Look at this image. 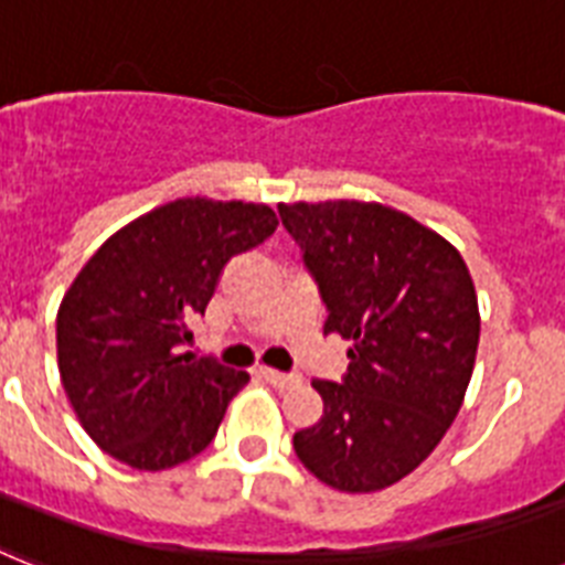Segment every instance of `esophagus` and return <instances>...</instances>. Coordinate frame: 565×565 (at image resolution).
<instances>
[{"instance_id":"1","label":"esophagus","mask_w":565,"mask_h":565,"mask_svg":"<svg viewBox=\"0 0 565 565\" xmlns=\"http://www.w3.org/2000/svg\"><path fill=\"white\" fill-rule=\"evenodd\" d=\"M264 377H267L275 388H292L301 383L298 374H284V371H273V369H264Z\"/></svg>"}]
</instances>
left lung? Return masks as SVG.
Here are the masks:
<instances>
[{
    "mask_svg": "<svg viewBox=\"0 0 565 565\" xmlns=\"http://www.w3.org/2000/svg\"><path fill=\"white\" fill-rule=\"evenodd\" d=\"M328 310L351 339L324 412L292 435L298 461L345 493L409 476L456 420L479 348V301L452 243L380 203L278 205Z\"/></svg>",
    "mask_w": 565,
    "mask_h": 565,
    "instance_id": "1",
    "label": "left lung"
}]
</instances>
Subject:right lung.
<instances>
[{
    "instance_id": "add662e5",
    "label": "right lung",
    "mask_w": 565,
    "mask_h": 565,
    "mask_svg": "<svg viewBox=\"0 0 565 565\" xmlns=\"http://www.w3.org/2000/svg\"><path fill=\"white\" fill-rule=\"evenodd\" d=\"M278 226L269 205L188 196L109 237L57 310V365L77 420L136 470L203 452L249 374L182 354L226 264Z\"/></svg>"
}]
</instances>
